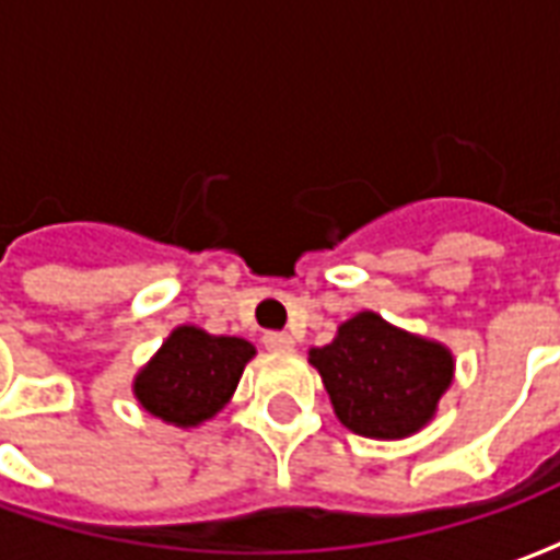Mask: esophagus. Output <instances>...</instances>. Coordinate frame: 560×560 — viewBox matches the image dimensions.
I'll use <instances>...</instances> for the list:
<instances>
[{
    "label": "esophagus",
    "instance_id": "esophagus-1",
    "mask_svg": "<svg viewBox=\"0 0 560 560\" xmlns=\"http://www.w3.org/2000/svg\"><path fill=\"white\" fill-rule=\"evenodd\" d=\"M264 345L269 351H291L293 339L288 332H264Z\"/></svg>",
    "mask_w": 560,
    "mask_h": 560
}]
</instances>
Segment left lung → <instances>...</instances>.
Wrapping results in <instances>:
<instances>
[{
    "label": "left lung",
    "instance_id": "8db88e82",
    "mask_svg": "<svg viewBox=\"0 0 560 560\" xmlns=\"http://www.w3.org/2000/svg\"><path fill=\"white\" fill-rule=\"evenodd\" d=\"M339 420L365 438H408L432 420L453 381L444 345L389 327L375 312L345 320L339 336L308 353Z\"/></svg>",
    "mask_w": 560,
    "mask_h": 560
}]
</instances>
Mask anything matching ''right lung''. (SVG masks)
I'll return each instance as SVG.
<instances>
[{
	"mask_svg": "<svg viewBox=\"0 0 560 560\" xmlns=\"http://www.w3.org/2000/svg\"><path fill=\"white\" fill-rule=\"evenodd\" d=\"M255 348L236 336H209L197 327L173 329L135 381V396L173 425H197L219 413L243 377Z\"/></svg>",
	"mask_w": 560,
	"mask_h": 560,
	"instance_id": "1",
	"label": "right lung"
}]
</instances>
